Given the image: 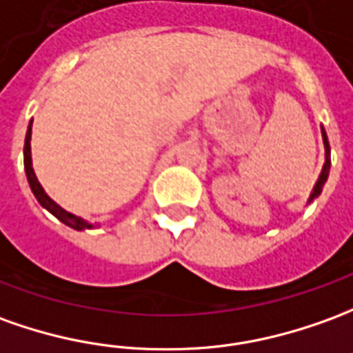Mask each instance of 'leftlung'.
Listing matches in <instances>:
<instances>
[{"instance_id":"1","label":"left lung","mask_w":353,"mask_h":353,"mask_svg":"<svg viewBox=\"0 0 353 353\" xmlns=\"http://www.w3.org/2000/svg\"><path fill=\"white\" fill-rule=\"evenodd\" d=\"M321 134H323V143H325V151H327V160H325V166H323V172L321 176H319V181L315 183V189L312 196H310V201H314L317 194L321 193L323 189V183L327 181V176H329V168H331V160H329V151H331V147H329V139H327V134H325V130L321 128Z\"/></svg>"}]
</instances>
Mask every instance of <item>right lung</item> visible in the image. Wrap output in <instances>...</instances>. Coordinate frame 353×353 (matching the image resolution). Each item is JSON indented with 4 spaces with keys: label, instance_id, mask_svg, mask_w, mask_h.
<instances>
[{
    "label": "right lung",
    "instance_id": "obj_1",
    "mask_svg": "<svg viewBox=\"0 0 353 353\" xmlns=\"http://www.w3.org/2000/svg\"><path fill=\"white\" fill-rule=\"evenodd\" d=\"M30 135H32V130L28 128V132H26V141H24V170H26V177H28V183H30L32 187V193L36 194V199H38V202L43 206V208H48L55 218H59L65 225H68V228L72 229H78V231H82V229H90L91 223H88L85 219L82 218H76V216H72V214H68L66 210H63L59 204H55V202L49 199L48 194H46V191L41 189V185H39L38 177H36V174H34V170H32V157H30Z\"/></svg>",
    "mask_w": 353,
    "mask_h": 353
}]
</instances>
